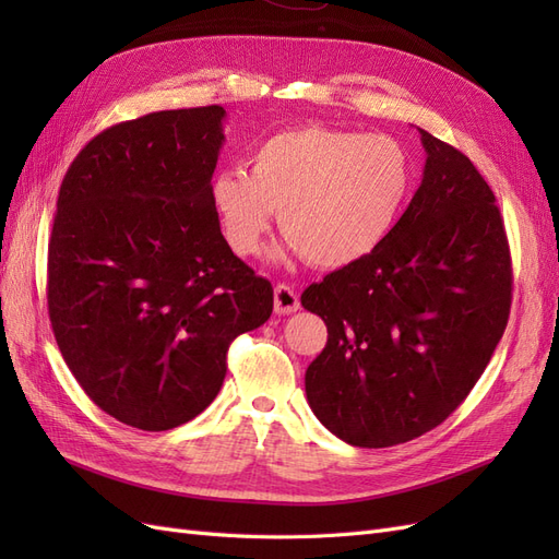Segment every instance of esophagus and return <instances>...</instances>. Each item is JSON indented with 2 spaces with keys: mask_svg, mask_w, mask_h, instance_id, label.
Masks as SVG:
<instances>
[{
  "mask_svg": "<svg viewBox=\"0 0 559 559\" xmlns=\"http://www.w3.org/2000/svg\"><path fill=\"white\" fill-rule=\"evenodd\" d=\"M300 308V300L294 286L277 284L275 286V312L277 314H292Z\"/></svg>",
  "mask_w": 559,
  "mask_h": 559,
  "instance_id": "esophagus-1",
  "label": "esophagus"
}]
</instances>
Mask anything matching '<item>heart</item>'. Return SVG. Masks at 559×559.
Instances as JSON below:
<instances>
[{"instance_id": "b5f03b06", "label": "heart", "mask_w": 559, "mask_h": 559, "mask_svg": "<svg viewBox=\"0 0 559 559\" xmlns=\"http://www.w3.org/2000/svg\"><path fill=\"white\" fill-rule=\"evenodd\" d=\"M251 170L228 167L210 183L228 247L257 257L280 212L286 249L317 267H345L394 230L415 181L399 140L349 128L300 126L270 134Z\"/></svg>"}]
</instances>
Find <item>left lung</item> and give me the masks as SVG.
I'll list each match as a JSON object with an SVG mask.
<instances>
[{"mask_svg":"<svg viewBox=\"0 0 559 559\" xmlns=\"http://www.w3.org/2000/svg\"><path fill=\"white\" fill-rule=\"evenodd\" d=\"M419 134L425 175L394 230L300 296L329 331L306 370L308 403L357 448L408 443L448 419L511 312V251L492 189L462 151Z\"/></svg>","mask_w":559,"mask_h":559,"instance_id":"1","label":"left lung"}]
</instances>
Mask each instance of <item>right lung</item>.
<instances>
[{
    "label": "right lung",
    "mask_w": 559,
    "mask_h": 559,
    "mask_svg": "<svg viewBox=\"0 0 559 559\" xmlns=\"http://www.w3.org/2000/svg\"><path fill=\"white\" fill-rule=\"evenodd\" d=\"M226 109L107 128L67 170L48 242V317L72 376L107 415L167 431L200 415L226 352L273 312L212 207Z\"/></svg>",
    "instance_id": "right-lung-1"
}]
</instances>
